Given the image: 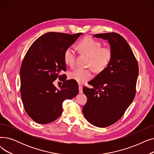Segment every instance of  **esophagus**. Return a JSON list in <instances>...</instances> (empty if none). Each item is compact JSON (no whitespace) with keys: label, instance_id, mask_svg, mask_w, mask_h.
Segmentation results:
<instances>
[{"label":"esophagus","instance_id":"obj_1","mask_svg":"<svg viewBox=\"0 0 154 154\" xmlns=\"http://www.w3.org/2000/svg\"><path fill=\"white\" fill-rule=\"evenodd\" d=\"M79 93H82L83 92V88H82V86L81 85H79Z\"/></svg>","mask_w":154,"mask_h":154}]
</instances>
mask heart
Here are the masks:
<instances>
[{
	"label": "heart",
	"mask_w": 154,
	"mask_h": 154,
	"mask_svg": "<svg viewBox=\"0 0 154 154\" xmlns=\"http://www.w3.org/2000/svg\"><path fill=\"white\" fill-rule=\"evenodd\" d=\"M101 42L92 38L87 37L79 42L77 47L79 52L88 57L86 66L91 67L96 72L106 69L113 57L112 49L109 47H102ZM76 53L72 47L67 48L63 53V60L70 67L75 64ZM69 77L79 84H83L92 77L91 69L77 68L69 73Z\"/></svg>",
	"instance_id": "obj_1"
}]
</instances>
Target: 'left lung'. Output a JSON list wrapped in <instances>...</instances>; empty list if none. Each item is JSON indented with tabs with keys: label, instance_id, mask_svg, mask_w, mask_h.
I'll use <instances>...</instances> for the list:
<instances>
[{
	"label": "left lung",
	"instance_id": "left-lung-1",
	"mask_svg": "<svg viewBox=\"0 0 154 154\" xmlns=\"http://www.w3.org/2000/svg\"><path fill=\"white\" fill-rule=\"evenodd\" d=\"M94 37L108 40L113 57L106 69L83 88L87 102L83 107L88 122L98 127L114 124L122 117L136 94L139 65L131 47L120 34L112 32Z\"/></svg>",
	"mask_w": 154,
	"mask_h": 154
}]
</instances>
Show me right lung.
<instances>
[{"mask_svg": "<svg viewBox=\"0 0 154 154\" xmlns=\"http://www.w3.org/2000/svg\"><path fill=\"white\" fill-rule=\"evenodd\" d=\"M82 34L48 32L35 40L25 55L20 70L21 98L24 109L35 122H54L62 114L63 101L79 93L75 80H66V75L60 74L66 71L64 51ZM61 77L63 84L57 90L53 82Z\"/></svg>", "mask_w": 154, "mask_h": 154, "instance_id": "1", "label": "right lung"}]
</instances>
